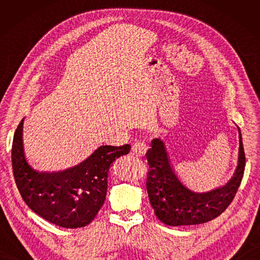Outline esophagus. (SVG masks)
<instances>
[{
	"label": "esophagus",
	"mask_w": 260,
	"mask_h": 260,
	"mask_svg": "<svg viewBox=\"0 0 260 260\" xmlns=\"http://www.w3.org/2000/svg\"><path fill=\"white\" fill-rule=\"evenodd\" d=\"M146 151H147V148H146V145L144 144V143L137 142L133 146H132V152H133L134 155L137 157L145 156Z\"/></svg>",
	"instance_id": "34e87169"
}]
</instances>
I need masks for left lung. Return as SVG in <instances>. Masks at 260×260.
Instances as JSON below:
<instances>
[{
    "label": "left lung",
    "mask_w": 260,
    "mask_h": 260,
    "mask_svg": "<svg viewBox=\"0 0 260 260\" xmlns=\"http://www.w3.org/2000/svg\"><path fill=\"white\" fill-rule=\"evenodd\" d=\"M239 132L238 165L233 178L222 187L208 193H196L182 184L171 165L161 139L152 141L147 151L146 189L156 217L168 225L200 224L215 219L234 200L244 176L246 164L242 137Z\"/></svg>",
    "instance_id": "left-lung-1"
}]
</instances>
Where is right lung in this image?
<instances>
[{
    "mask_svg": "<svg viewBox=\"0 0 260 260\" xmlns=\"http://www.w3.org/2000/svg\"><path fill=\"white\" fill-rule=\"evenodd\" d=\"M23 120L15 131L12 145L13 174L22 199L33 212L59 227L74 229L89 224L106 199L109 168L128 154L131 145H103L77 167L40 172L24 156Z\"/></svg>",
    "mask_w": 260,
    "mask_h": 260,
    "instance_id": "add662e5",
    "label": "right lung"
}]
</instances>
